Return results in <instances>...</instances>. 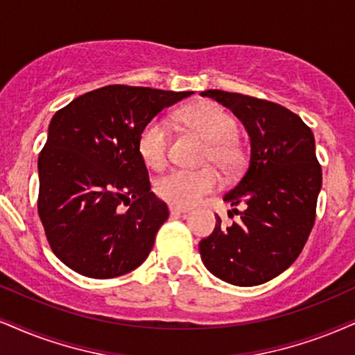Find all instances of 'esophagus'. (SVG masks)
I'll list each match as a JSON object with an SVG mask.
<instances>
[{"mask_svg": "<svg viewBox=\"0 0 355 355\" xmlns=\"http://www.w3.org/2000/svg\"><path fill=\"white\" fill-rule=\"evenodd\" d=\"M169 212L173 214V216H181V214L189 212V209H187V207H178V205H169Z\"/></svg>", "mask_w": 355, "mask_h": 355, "instance_id": "obj_1", "label": "esophagus"}]
</instances>
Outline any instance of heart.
Listing matches in <instances>:
<instances>
[{
  "instance_id": "b5f03b06",
  "label": "heart",
  "mask_w": 355,
  "mask_h": 355,
  "mask_svg": "<svg viewBox=\"0 0 355 355\" xmlns=\"http://www.w3.org/2000/svg\"><path fill=\"white\" fill-rule=\"evenodd\" d=\"M181 123L199 133L209 141L204 161L218 168L235 171L242 161L237 144L239 123L229 112L214 102H200L184 108L179 115ZM171 146V126L168 120L155 116L143 126L138 137V151L153 169L168 163ZM220 186V174L216 168L173 169L157 179L156 192L161 199L178 207H191Z\"/></svg>"
}]
</instances>
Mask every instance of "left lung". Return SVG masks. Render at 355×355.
Returning <instances> with one entry per match:
<instances>
[{
  "mask_svg": "<svg viewBox=\"0 0 355 355\" xmlns=\"http://www.w3.org/2000/svg\"><path fill=\"white\" fill-rule=\"evenodd\" d=\"M230 108L250 137V163L224 196L245 204L240 222L222 225L200 240L205 268L235 286H255L283 273L300 257L316 220L322 184L314 135L301 118L282 107L242 94L205 90Z\"/></svg>",
  "mask_w": 355,
  "mask_h": 355,
  "instance_id": "1",
  "label": "left lung"
}]
</instances>
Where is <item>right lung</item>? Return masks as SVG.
<instances>
[{"mask_svg":"<svg viewBox=\"0 0 355 355\" xmlns=\"http://www.w3.org/2000/svg\"><path fill=\"white\" fill-rule=\"evenodd\" d=\"M192 94L107 85L52 116L37 159V212L64 265L105 279L146 260L169 211L151 192L138 137L151 118Z\"/></svg>","mask_w":355,"mask_h":355,"instance_id":"obj_1","label":"right lung"}]
</instances>
